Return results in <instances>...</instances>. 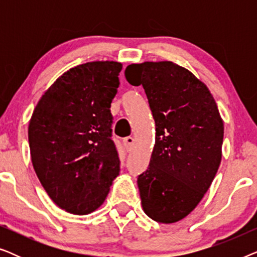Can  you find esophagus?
I'll return each mask as SVG.
<instances>
[{
    "label": "esophagus",
    "instance_id": "obj_1",
    "mask_svg": "<svg viewBox=\"0 0 257 257\" xmlns=\"http://www.w3.org/2000/svg\"><path fill=\"white\" fill-rule=\"evenodd\" d=\"M124 143L126 144V146L127 147H132L133 145H135L136 139L133 138V137H126V138L124 139Z\"/></svg>",
    "mask_w": 257,
    "mask_h": 257
}]
</instances>
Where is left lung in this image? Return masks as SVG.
I'll return each mask as SVG.
<instances>
[{"label":"left lung","mask_w":257,"mask_h":257,"mask_svg":"<svg viewBox=\"0 0 257 257\" xmlns=\"http://www.w3.org/2000/svg\"><path fill=\"white\" fill-rule=\"evenodd\" d=\"M125 77L143 85L156 121L149 168L138 177L143 209L157 222H178L199 205L219 170L223 120L206 84L173 62L131 64Z\"/></svg>","instance_id":"1"}]
</instances>
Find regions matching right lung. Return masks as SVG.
Segmentation results:
<instances>
[{
  "mask_svg": "<svg viewBox=\"0 0 257 257\" xmlns=\"http://www.w3.org/2000/svg\"><path fill=\"white\" fill-rule=\"evenodd\" d=\"M121 69L119 62L97 61L68 70L29 121L34 170L52 201L75 215L99 208L120 171L110 107Z\"/></svg>",
  "mask_w": 257,
  "mask_h": 257,
  "instance_id": "1",
  "label": "right lung"
}]
</instances>
